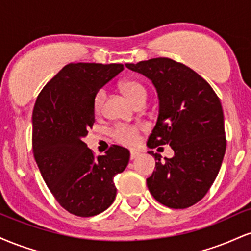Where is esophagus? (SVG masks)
Masks as SVG:
<instances>
[{
  "label": "esophagus",
  "mask_w": 251,
  "mask_h": 251,
  "mask_svg": "<svg viewBox=\"0 0 251 251\" xmlns=\"http://www.w3.org/2000/svg\"><path fill=\"white\" fill-rule=\"evenodd\" d=\"M139 155H140V152L134 151V150H132L131 153H129V158H131V160H133V159H135V158H137V157H139Z\"/></svg>",
  "instance_id": "esophagus-1"
}]
</instances>
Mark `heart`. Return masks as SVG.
Listing matches in <instances>:
<instances>
[{
  "label": "heart",
  "instance_id": "heart-1",
  "mask_svg": "<svg viewBox=\"0 0 251 251\" xmlns=\"http://www.w3.org/2000/svg\"><path fill=\"white\" fill-rule=\"evenodd\" d=\"M125 96L131 100L134 105L145 102L148 98V89L142 82L135 80H126L120 85ZM106 99V92L100 89L94 97V112L99 114L102 111L103 102ZM113 135L118 143L126 146H133L139 142V127L137 126H117L113 131Z\"/></svg>",
  "mask_w": 251,
  "mask_h": 251
}]
</instances>
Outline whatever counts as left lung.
Listing matches in <instances>:
<instances>
[{"label": "left lung", "instance_id": "left-lung-1", "mask_svg": "<svg viewBox=\"0 0 251 251\" xmlns=\"http://www.w3.org/2000/svg\"><path fill=\"white\" fill-rule=\"evenodd\" d=\"M126 67L148 77L157 89L159 113L148 146L170 145L175 152L162 160L159 153L149 151L157 160L146 179L150 192L169 208H189L211 188L226 153L220 99L195 71L168 57L126 63Z\"/></svg>", "mask_w": 251, "mask_h": 251}]
</instances>
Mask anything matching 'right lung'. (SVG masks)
I'll list each match as a JSON object with an SVG mask.
<instances>
[{"label":"right lung","mask_w":251,"mask_h":251,"mask_svg":"<svg viewBox=\"0 0 251 251\" xmlns=\"http://www.w3.org/2000/svg\"><path fill=\"white\" fill-rule=\"evenodd\" d=\"M124 70L122 63H70L37 97L33 109V152L43 180L63 209L91 217L113 203L114 176L123 172L129 151L113 145L94 158L83 142L92 128L94 97Z\"/></svg>","instance_id":"add662e5"}]
</instances>
